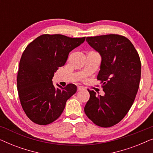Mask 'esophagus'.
Masks as SVG:
<instances>
[{
  "instance_id": "esophagus-1",
  "label": "esophagus",
  "mask_w": 153,
  "mask_h": 153,
  "mask_svg": "<svg viewBox=\"0 0 153 153\" xmlns=\"http://www.w3.org/2000/svg\"><path fill=\"white\" fill-rule=\"evenodd\" d=\"M82 89H83V87L81 86V85H79V86L77 87V90H78V91H81V90Z\"/></svg>"
}]
</instances>
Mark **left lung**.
Here are the masks:
<instances>
[{"label": "left lung", "mask_w": 153, "mask_h": 153, "mask_svg": "<svg viewBox=\"0 0 153 153\" xmlns=\"http://www.w3.org/2000/svg\"><path fill=\"white\" fill-rule=\"evenodd\" d=\"M86 41L102 57L97 79L104 95L88 90L90 99L84 111L98 126L112 127L123 120L134 103L141 79V60L132 43L122 35L88 37Z\"/></svg>", "instance_id": "8db88e82"}]
</instances>
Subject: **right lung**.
I'll return each instance as SVG.
<instances>
[{
    "label": "right lung",
    "mask_w": 153,
    "mask_h": 153,
    "mask_svg": "<svg viewBox=\"0 0 153 153\" xmlns=\"http://www.w3.org/2000/svg\"><path fill=\"white\" fill-rule=\"evenodd\" d=\"M62 35H42L27 46L19 62L17 90L28 118L36 124L53 123L63 111L67 100L76 92L72 83L54 86V73L63 66L69 53L85 41Z\"/></svg>",
    "instance_id": "right-lung-1"
}]
</instances>
